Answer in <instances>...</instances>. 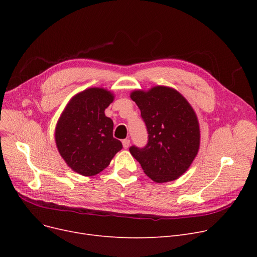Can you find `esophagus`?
Segmentation results:
<instances>
[{
  "instance_id": "1",
  "label": "esophagus",
  "mask_w": 257,
  "mask_h": 257,
  "mask_svg": "<svg viewBox=\"0 0 257 257\" xmlns=\"http://www.w3.org/2000/svg\"><path fill=\"white\" fill-rule=\"evenodd\" d=\"M123 147H124V149H128L129 148V146H130V140H124L123 142Z\"/></svg>"
}]
</instances>
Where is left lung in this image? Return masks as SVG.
Instances as JSON below:
<instances>
[{
  "label": "left lung",
  "instance_id": "1",
  "mask_svg": "<svg viewBox=\"0 0 257 257\" xmlns=\"http://www.w3.org/2000/svg\"><path fill=\"white\" fill-rule=\"evenodd\" d=\"M130 97L139 106L149 134L144 148L130 147L131 155L153 181L177 179L190 168L200 147L193 107L180 92L167 86L134 90Z\"/></svg>",
  "mask_w": 257,
  "mask_h": 257
}]
</instances>
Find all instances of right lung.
I'll list each match as a JSON object with an SVG mask.
<instances>
[{
	"label": "right lung",
	"instance_id": "right-lung-1",
	"mask_svg": "<svg viewBox=\"0 0 257 257\" xmlns=\"http://www.w3.org/2000/svg\"><path fill=\"white\" fill-rule=\"evenodd\" d=\"M113 99L107 89L87 88L71 99L57 121V149L66 165L83 176L102 172L123 148L113 138L112 119L104 112Z\"/></svg>",
	"mask_w": 257,
	"mask_h": 257
}]
</instances>
